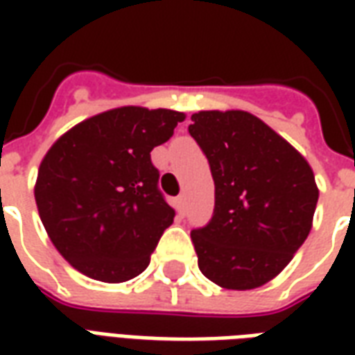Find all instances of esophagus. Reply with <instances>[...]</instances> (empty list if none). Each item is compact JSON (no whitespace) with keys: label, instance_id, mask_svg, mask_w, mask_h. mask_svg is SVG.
Here are the masks:
<instances>
[{"label":"esophagus","instance_id":"obj_1","mask_svg":"<svg viewBox=\"0 0 355 355\" xmlns=\"http://www.w3.org/2000/svg\"><path fill=\"white\" fill-rule=\"evenodd\" d=\"M177 211H178V215H184L186 213V196L184 193H180L177 198Z\"/></svg>","mask_w":355,"mask_h":355}]
</instances>
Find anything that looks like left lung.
I'll list each match as a JSON object with an SVG mask.
<instances>
[{"label": "left lung", "mask_w": 355, "mask_h": 355, "mask_svg": "<svg viewBox=\"0 0 355 355\" xmlns=\"http://www.w3.org/2000/svg\"><path fill=\"white\" fill-rule=\"evenodd\" d=\"M188 132L215 180V209L192 230L201 274L224 289L261 287L312 230L318 186L289 142L249 112H198Z\"/></svg>", "instance_id": "obj_1"}]
</instances>
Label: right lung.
Masks as SVG:
<instances>
[{
	"mask_svg": "<svg viewBox=\"0 0 355 355\" xmlns=\"http://www.w3.org/2000/svg\"><path fill=\"white\" fill-rule=\"evenodd\" d=\"M182 112L123 106L78 123L43 157L35 203L53 245L93 279L142 274L175 211L150 152L173 137Z\"/></svg>",
	"mask_w": 355,
	"mask_h": 355,
	"instance_id": "obj_1",
	"label": "right lung"
}]
</instances>
